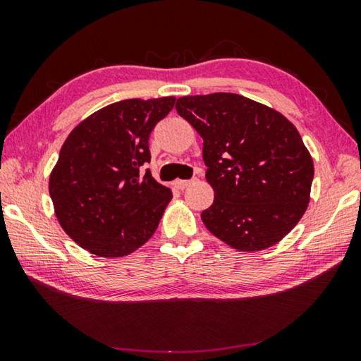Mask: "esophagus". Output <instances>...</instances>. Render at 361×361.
Wrapping results in <instances>:
<instances>
[{"mask_svg": "<svg viewBox=\"0 0 361 361\" xmlns=\"http://www.w3.org/2000/svg\"><path fill=\"white\" fill-rule=\"evenodd\" d=\"M191 183H192V180H176L173 183V186L176 189H185V188H188L189 185H191Z\"/></svg>", "mask_w": 361, "mask_h": 361, "instance_id": "1", "label": "esophagus"}]
</instances>
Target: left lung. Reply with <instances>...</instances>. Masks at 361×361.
<instances>
[{
    "label": "left lung",
    "mask_w": 361,
    "mask_h": 361,
    "mask_svg": "<svg viewBox=\"0 0 361 361\" xmlns=\"http://www.w3.org/2000/svg\"><path fill=\"white\" fill-rule=\"evenodd\" d=\"M204 140L205 178L215 200L205 228L239 252L276 245L307 210L314 161L291 122L243 95L216 92L176 100Z\"/></svg>",
    "instance_id": "obj_1"
}]
</instances>
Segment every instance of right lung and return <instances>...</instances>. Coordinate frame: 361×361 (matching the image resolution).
Listing matches in <instances>:
<instances>
[{
  "label": "right lung",
  "mask_w": 361,
  "mask_h": 361,
  "mask_svg": "<svg viewBox=\"0 0 361 361\" xmlns=\"http://www.w3.org/2000/svg\"><path fill=\"white\" fill-rule=\"evenodd\" d=\"M175 97L129 99L79 122L49 176L54 212L79 247L100 258H121L154 234L172 191L143 166L149 133Z\"/></svg>",
  "instance_id": "1"
}]
</instances>
